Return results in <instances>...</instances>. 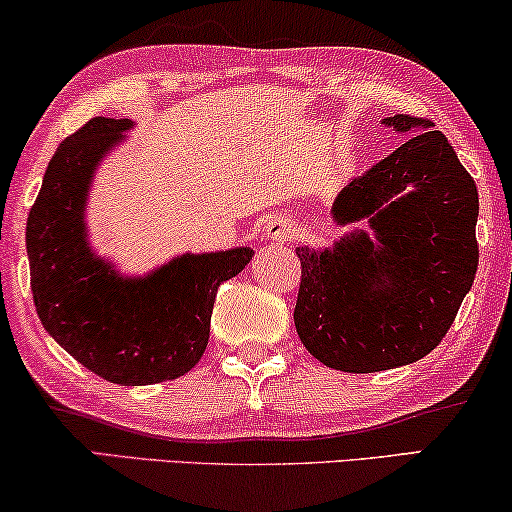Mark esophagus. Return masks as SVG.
<instances>
[{
  "label": "esophagus",
  "instance_id": "1",
  "mask_svg": "<svg viewBox=\"0 0 512 512\" xmlns=\"http://www.w3.org/2000/svg\"><path fill=\"white\" fill-rule=\"evenodd\" d=\"M296 225L289 216H275L265 223V237L272 242H289L294 237Z\"/></svg>",
  "mask_w": 512,
  "mask_h": 512
}]
</instances>
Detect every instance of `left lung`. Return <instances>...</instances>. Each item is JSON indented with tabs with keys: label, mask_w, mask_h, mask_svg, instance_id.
I'll return each instance as SVG.
<instances>
[{
	"label": "left lung",
	"mask_w": 512,
	"mask_h": 512,
	"mask_svg": "<svg viewBox=\"0 0 512 512\" xmlns=\"http://www.w3.org/2000/svg\"><path fill=\"white\" fill-rule=\"evenodd\" d=\"M409 138L345 185L341 225L367 218L334 249L298 247L294 324L308 353L331 369L371 374L437 348L473 287L480 199L442 131L414 115L388 117Z\"/></svg>",
	"instance_id": "obj_1"
}]
</instances>
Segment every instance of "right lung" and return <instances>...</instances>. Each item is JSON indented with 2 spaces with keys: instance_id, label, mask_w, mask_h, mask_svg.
Returning <instances> with one entry per match:
<instances>
[{
  "instance_id": "add662e5",
  "label": "right lung",
  "mask_w": 512,
  "mask_h": 512,
  "mask_svg": "<svg viewBox=\"0 0 512 512\" xmlns=\"http://www.w3.org/2000/svg\"><path fill=\"white\" fill-rule=\"evenodd\" d=\"M131 126L94 117L58 145L28 216L35 308L44 329L79 364L122 386H150L195 367L209 341L216 291L251 261L249 247L185 254L124 280L94 258L84 237L91 174Z\"/></svg>"
}]
</instances>
